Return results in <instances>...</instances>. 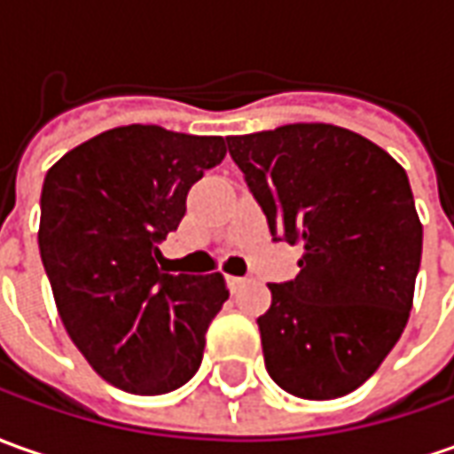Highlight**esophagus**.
<instances>
[{
	"label": "esophagus",
	"mask_w": 454,
	"mask_h": 454,
	"mask_svg": "<svg viewBox=\"0 0 454 454\" xmlns=\"http://www.w3.org/2000/svg\"><path fill=\"white\" fill-rule=\"evenodd\" d=\"M243 283H246V278H240V276H228V288L231 291H239Z\"/></svg>",
	"instance_id": "obj_1"
}]
</instances>
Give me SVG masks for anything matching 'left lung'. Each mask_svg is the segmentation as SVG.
I'll return each instance as SVG.
<instances>
[{
  "label": "left lung",
  "instance_id": "8db88e82",
  "mask_svg": "<svg viewBox=\"0 0 454 454\" xmlns=\"http://www.w3.org/2000/svg\"><path fill=\"white\" fill-rule=\"evenodd\" d=\"M273 240L303 248L301 273L270 283L258 317L266 370L286 393L333 400L395 348L412 308L422 226L405 168L331 123L228 137Z\"/></svg>",
  "mask_w": 454,
  "mask_h": 454
}]
</instances>
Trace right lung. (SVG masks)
<instances>
[{
	"mask_svg": "<svg viewBox=\"0 0 454 454\" xmlns=\"http://www.w3.org/2000/svg\"><path fill=\"white\" fill-rule=\"evenodd\" d=\"M223 156L221 137L131 123L89 138L46 174L39 253L59 316L119 390L163 395L201 365L226 280L163 273L159 243L186 214L188 188Z\"/></svg>",
	"mask_w": 454,
	"mask_h": 454,
	"instance_id": "obj_1",
	"label": "right lung"
}]
</instances>
